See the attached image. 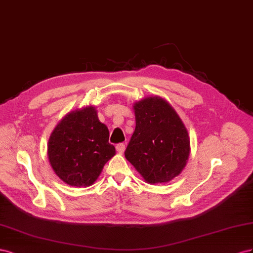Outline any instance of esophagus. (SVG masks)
<instances>
[{"instance_id": "esophagus-1", "label": "esophagus", "mask_w": 253, "mask_h": 253, "mask_svg": "<svg viewBox=\"0 0 253 253\" xmlns=\"http://www.w3.org/2000/svg\"><path fill=\"white\" fill-rule=\"evenodd\" d=\"M125 147H126V146H125L124 143H119L118 145H117V147H115V148H117L118 153L123 154V153H124V151H125Z\"/></svg>"}]
</instances>
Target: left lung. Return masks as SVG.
<instances>
[{"mask_svg":"<svg viewBox=\"0 0 253 253\" xmlns=\"http://www.w3.org/2000/svg\"><path fill=\"white\" fill-rule=\"evenodd\" d=\"M133 109L135 129L125 157L146 182L167 183L185 167L189 133L174 108L161 97L144 98Z\"/></svg>","mask_w":253,"mask_h":253,"instance_id":"8db88e82","label":"left lung"}]
</instances>
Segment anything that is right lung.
<instances>
[{"label": "right lung", "mask_w": 253, "mask_h": 253, "mask_svg": "<svg viewBox=\"0 0 253 253\" xmlns=\"http://www.w3.org/2000/svg\"><path fill=\"white\" fill-rule=\"evenodd\" d=\"M114 155L109 130L99 122L93 106L68 113L55 127L47 144L50 167L71 186L94 183Z\"/></svg>", "instance_id": "right-lung-1"}]
</instances>
